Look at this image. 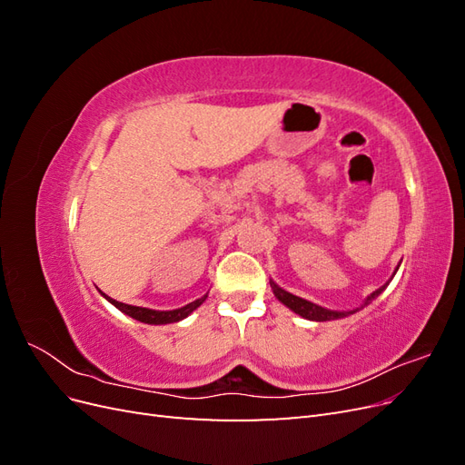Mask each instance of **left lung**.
Instances as JSON below:
<instances>
[{
  "label": "left lung",
  "instance_id": "1",
  "mask_svg": "<svg viewBox=\"0 0 465 465\" xmlns=\"http://www.w3.org/2000/svg\"><path fill=\"white\" fill-rule=\"evenodd\" d=\"M270 285H272V289H273V294L275 297L283 302L287 308H291V311L294 312V314H299V316H302V318H306V320H314V322H328V320H337V318H345V316H349V314H355L357 311H349V312H335V311H328V308H322V306H318V304H314V302H311V301H304V299H301V297H294V294H291V292H287V291H283L281 289L279 285H275L273 281H270ZM388 285V283H386ZM386 285L384 287H380V289H376L371 297L364 301V306H367L369 302H372L380 292H382L384 289H386ZM362 308V306H361Z\"/></svg>",
  "mask_w": 465,
  "mask_h": 465
}]
</instances>
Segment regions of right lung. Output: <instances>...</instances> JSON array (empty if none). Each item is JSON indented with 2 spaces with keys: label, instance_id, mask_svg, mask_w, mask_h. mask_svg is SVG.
<instances>
[{
  "label": "right lung",
  "instance_id": "add662e5",
  "mask_svg": "<svg viewBox=\"0 0 465 465\" xmlns=\"http://www.w3.org/2000/svg\"><path fill=\"white\" fill-rule=\"evenodd\" d=\"M103 297H104L108 302L114 304V306L118 308V311H122L124 314L132 316L134 320H139V322H143V323H154V326H159V323H173V322L184 320L186 316H190V314L195 311V308H198L200 304H203V301L207 299V294H203L202 299L193 301V302H190V304H186V306L176 308V311H151V308H143V306L124 304V302H118V301H114V299L106 297L104 292H103Z\"/></svg>",
  "mask_w": 465,
  "mask_h": 465
}]
</instances>
